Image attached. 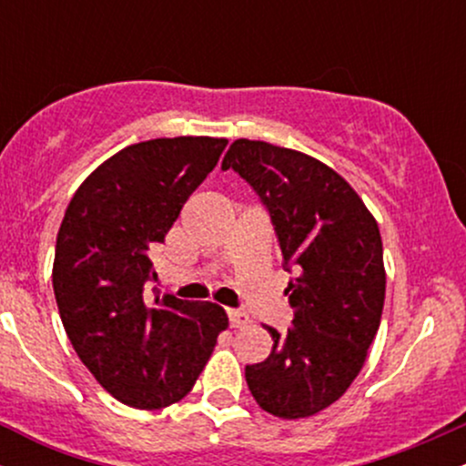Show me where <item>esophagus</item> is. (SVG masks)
I'll return each mask as SVG.
<instances>
[{"mask_svg": "<svg viewBox=\"0 0 466 466\" xmlns=\"http://www.w3.org/2000/svg\"><path fill=\"white\" fill-rule=\"evenodd\" d=\"M228 318H229V326H234V329L249 324V315L243 311H237V309H228Z\"/></svg>", "mask_w": 466, "mask_h": 466, "instance_id": "esophagus-1", "label": "esophagus"}]
</instances>
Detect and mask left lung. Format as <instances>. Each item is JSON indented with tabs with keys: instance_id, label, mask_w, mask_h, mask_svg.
<instances>
[{
	"instance_id": "obj_1",
	"label": "left lung",
	"mask_w": 466,
	"mask_h": 466,
	"mask_svg": "<svg viewBox=\"0 0 466 466\" xmlns=\"http://www.w3.org/2000/svg\"><path fill=\"white\" fill-rule=\"evenodd\" d=\"M258 195L274 223L282 267L293 271L287 333L265 326L274 349L245 366L251 397L280 419L329 408L363 368L386 298L381 234L333 168L269 142L237 140L221 164Z\"/></svg>"
}]
</instances>
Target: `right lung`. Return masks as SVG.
Segmentation results:
<instances>
[{
    "mask_svg": "<svg viewBox=\"0 0 466 466\" xmlns=\"http://www.w3.org/2000/svg\"><path fill=\"white\" fill-rule=\"evenodd\" d=\"M228 140L157 137L80 184L56 237L52 287L80 361L120 403L159 410L190 392L228 329L218 304L148 296L151 254Z\"/></svg>",
    "mask_w": 466,
    "mask_h": 466,
    "instance_id": "1",
    "label": "right lung"
}]
</instances>
